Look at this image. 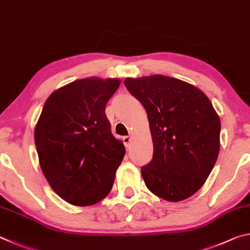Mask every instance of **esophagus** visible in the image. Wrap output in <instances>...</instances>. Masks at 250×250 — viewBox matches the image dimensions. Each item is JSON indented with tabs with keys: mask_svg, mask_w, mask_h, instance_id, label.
<instances>
[{
	"mask_svg": "<svg viewBox=\"0 0 250 250\" xmlns=\"http://www.w3.org/2000/svg\"><path fill=\"white\" fill-rule=\"evenodd\" d=\"M123 143H124V145L126 147H129L130 146V143H132V137H130V136H124V137H123Z\"/></svg>",
	"mask_w": 250,
	"mask_h": 250,
	"instance_id": "esophagus-1",
	"label": "esophagus"
}]
</instances>
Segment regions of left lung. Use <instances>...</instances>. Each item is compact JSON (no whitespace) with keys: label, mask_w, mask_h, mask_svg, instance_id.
I'll use <instances>...</instances> for the list:
<instances>
[{"label":"left lung","mask_w":250,"mask_h":250,"mask_svg":"<svg viewBox=\"0 0 250 250\" xmlns=\"http://www.w3.org/2000/svg\"><path fill=\"white\" fill-rule=\"evenodd\" d=\"M145 107L154 143L149 164L142 167L146 187L159 198L178 202L207 181L220 151L221 121L198 87L166 76L125 79Z\"/></svg>","instance_id":"left-lung-1"}]
</instances>
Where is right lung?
I'll list each match as a JSON object with an SVG mask.
<instances>
[{"label": "right lung", "instance_id": "add662e5", "mask_svg": "<svg viewBox=\"0 0 250 250\" xmlns=\"http://www.w3.org/2000/svg\"><path fill=\"white\" fill-rule=\"evenodd\" d=\"M118 79H82L47 99L35 128L39 164L61 199L79 207L100 202L111 191L125 155L111 132L105 105Z\"/></svg>", "mask_w": 250, "mask_h": 250}]
</instances>
